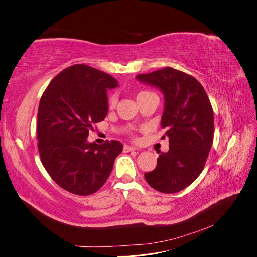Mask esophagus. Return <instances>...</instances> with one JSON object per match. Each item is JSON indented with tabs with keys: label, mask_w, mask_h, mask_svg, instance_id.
<instances>
[{
	"label": "esophagus",
	"mask_w": 257,
	"mask_h": 257,
	"mask_svg": "<svg viewBox=\"0 0 257 257\" xmlns=\"http://www.w3.org/2000/svg\"><path fill=\"white\" fill-rule=\"evenodd\" d=\"M134 150H136L135 147L127 146V145H125V146H124V148H123V151L124 152H130V151H134Z\"/></svg>",
	"instance_id": "1"
}]
</instances>
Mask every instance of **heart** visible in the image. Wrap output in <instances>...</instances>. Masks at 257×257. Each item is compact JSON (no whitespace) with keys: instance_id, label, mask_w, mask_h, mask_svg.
<instances>
[{"instance_id":"1","label":"heart","mask_w":257,"mask_h":257,"mask_svg":"<svg viewBox=\"0 0 257 257\" xmlns=\"http://www.w3.org/2000/svg\"><path fill=\"white\" fill-rule=\"evenodd\" d=\"M148 93H151V92H148V91H142V92H139L137 97L142 96V95H145V94H148ZM114 104H115V96L112 95V96L109 97V99H108V106H109L110 108H112V107L114 106Z\"/></svg>"}]
</instances>
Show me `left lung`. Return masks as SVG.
Here are the masks:
<instances>
[{"label":"left lung","instance_id":"left-lung-1","mask_svg":"<svg viewBox=\"0 0 257 257\" xmlns=\"http://www.w3.org/2000/svg\"><path fill=\"white\" fill-rule=\"evenodd\" d=\"M136 78L160 89L165 105L161 125L169 138L168 152H162L158 164L145 178L162 193L180 192L203 172L214 133L211 103L203 85L193 76L165 67ZM160 153V152H159Z\"/></svg>","mask_w":257,"mask_h":257}]
</instances>
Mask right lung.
<instances>
[{"label":"right lung","mask_w":257,"mask_h":257,"mask_svg":"<svg viewBox=\"0 0 257 257\" xmlns=\"http://www.w3.org/2000/svg\"><path fill=\"white\" fill-rule=\"evenodd\" d=\"M118 85L113 77L85 64L58 74L46 88L37 113V147L52 180L76 195L97 192L122 152L118 141L88 143L93 124L108 113L107 90Z\"/></svg>","instance_id":"obj_1"}]
</instances>
